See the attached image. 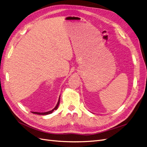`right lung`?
<instances>
[{"instance_id": "obj_1", "label": "right lung", "mask_w": 147, "mask_h": 147, "mask_svg": "<svg viewBox=\"0 0 147 147\" xmlns=\"http://www.w3.org/2000/svg\"><path fill=\"white\" fill-rule=\"evenodd\" d=\"M59 102H60V97L59 98V100H58V102H57V105H56L54 109H53V110H50V111H48V112H43V113L32 112V113H34V114H37V115H48V114H50V113H51L53 112V111H54L55 110H56V109H57V107H58L59 104Z\"/></svg>"}]
</instances>
